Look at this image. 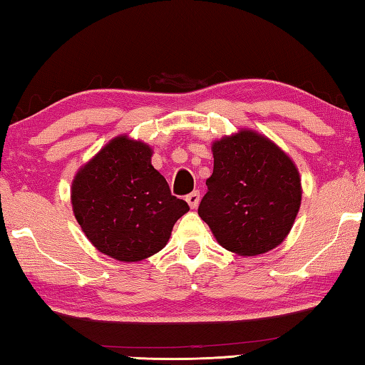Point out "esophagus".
Wrapping results in <instances>:
<instances>
[{
  "label": "esophagus",
  "mask_w": 365,
  "mask_h": 365,
  "mask_svg": "<svg viewBox=\"0 0 365 365\" xmlns=\"http://www.w3.org/2000/svg\"><path fill=\"white\" fill-rule=\"evenodd\" d=\"M200 200H201L200 191H193V193H190V195L187 196V202H188L191 209L197 207V205H200Z\"/></svg>",
  "instance_id": "obj_1"
}]
</instances>
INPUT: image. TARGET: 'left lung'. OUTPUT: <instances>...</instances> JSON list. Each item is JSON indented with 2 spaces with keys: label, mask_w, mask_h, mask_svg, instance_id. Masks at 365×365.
<instances>
[{
  "label": "left lung",
  "mask_w": 365,
  "mask_h": 365,
  "mask_svg": "<svg viewBox=\"0 0 365 365\" xmlns=\"http://www.w3.org/2000/svg\"><path fill=\"white\" fill-rule=\"evenodd\" d=\"M214 170L197 207L225 250L256 256L279 246L301 205V180L285 153L251 130L212 145Z\"/></svg>",
  "instance_id": "8db88e82"
}]
</instances>
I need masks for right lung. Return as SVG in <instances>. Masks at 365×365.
<instances>
[{"mask_svg": "<svg viewBox=\"0 0 365 365\" xmlns=\"http://www.w3.org/2000/svg\"><path fill=\"white\" fill-rule=\"evenodd\" d=\"M151 148L117 137L78 170L72 207L86 238L117 261L135 262L164 248L188 211L151 164Z\"/></svg>", "mask_w": 365, "mask_h": 365, "instance_id": "right-lung-1", "label": "right lung"}]
</instances>
